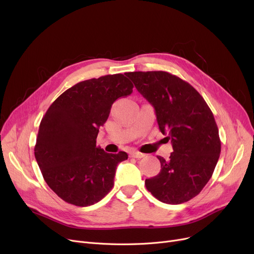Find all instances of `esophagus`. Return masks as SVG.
<instances>
[{
  "instance_id": "esophagus-1",
  "label": "esophagus",
  "mask_w": 254,
  "mask_h": 254,
  "mask_svg": "<svg viewBox=\"0 0 254 254\" xmlns=\"http://www.w3.org/2000/svg\"><path fill=\"white\" fill-rule=\"evenodd\" d=\"M129 156H130L131 158H135V159H141V158L144 157L145 154L142 153V152H139V151H133V152H130Z\"/></svg>"
}]
</instances>
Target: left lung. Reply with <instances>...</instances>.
<instances>
[{
  "label": "left lung",
  "mask_w": 254,
  "mask_h": 254,
  "mask_svg": "<svg viewBox=\"0 0 254 254\" xmlns=\"http://www.w3.org/2000/svg\"><path fill=\"white\" fill-rule=\"evenodd\" d=\"M126 75L153 106L160 130L173 147L169 160L158 157L161 171L145 180L146 189L164 203L189 201L212 178L221 151L211 109L194 87L167 71Z\"/></svg>",
  "instance_id": "left-lung-1"
}]
</instances>
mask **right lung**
I'll list each match as a JSON object with an SVG mask.
<instances>
[{
	"mask_svg": "<svg viewBox=\"0 0 254 254\" xmlns=\"http://www.w3.org/2000/svg\"><path fill=\"white\" fill-rule=\"evenodd\" d=\"M133 87L123 73L86 80L64 91L42 117L34 154L46 183L64 201L92 205L113 188L117 165L127 153L106 152L96 137L113 103Z\"/></svg>",
	"mask_w": 254,
	"mask_h": 254,
	"instance_id": "right-lung-1",
	"label": "right lung"
}]
</instances>
